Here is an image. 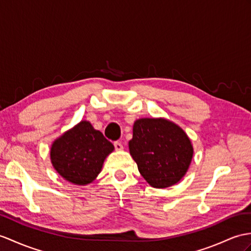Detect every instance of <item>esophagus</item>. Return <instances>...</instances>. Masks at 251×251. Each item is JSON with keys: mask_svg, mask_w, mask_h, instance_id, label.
<instances>
[{"mask_svg": "<svg viewBox=\"0 0 251 251\" xmlns=\"http://www.w3.org/2000/svg\"><path fill=\"white\" fill-rule=\"evenodd\" d=\"M114 147L116 150H122L124 149V146H122V144L120 142H115L114 143Z\"/></svg>", "mask_w": 251, "mask_h": 251, "instance_id": "1", "label": "esophagus"}]
</instances>
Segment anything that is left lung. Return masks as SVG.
<instances>
[{"label": "left lung", "instance_id": "obj_1", "mask_svg": "<svg viewBox=\"0 0 251 251\" xmlns=\"http://www.w3.org/2000/svg\"><path fill=\"white\" fill-rule=\"evenodd\" d=\"M130 153L151 186L165 188L179 182L193 157V146L180 126L163 118L135 121Z\"/></svg>", "mask_w": 251, "mask_h": 251}]
</instances>
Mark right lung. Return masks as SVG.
I'll use <instances>...</instances> for the list:
<instances>
[{
  "label": "right lung",
  "instance_id": "1",
  "mask_svg": "<svg viewBox=\"0 0 251 251\" xmlns=\"http://www.w3.org/2000/svg\"><path fill=\"white\" fill-rule=\"evenodd\" d=\"M113 150V144L100 131L88 121H81L53 143L51 161L67 181L85 185L100 174L103 162Z\"/></svg>",
  "mask_w": 251,
  "mask_h": 251
}]
</instances>
